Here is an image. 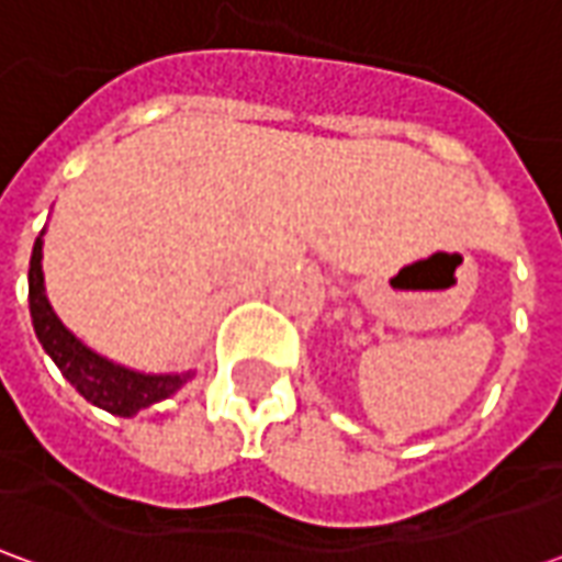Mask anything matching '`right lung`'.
<instances>
[{"label": "right lung", "mask_w": 562, "mask_h": 562, "mask_svg": "<svg viewBox=\"0 0 562 562\" xmlns=\"http://www.w3.org/2000/svg\"><path fill=\"white\" fill-rule=\"evenodd\" d=\"M30 316L35 337L44 346V352L54 358L59 373L75 385V391H80V397H87L92 406H99L104 413L128 418L153 403L171 397L173 391L183 389L192 379V370L189 373H138V370L114 364L99 352H92L90 346H83L59 322L44 294L42 237L32 246L30 258Z\"/></svg>", "instance_id": "add662e5"}]
</instances>
